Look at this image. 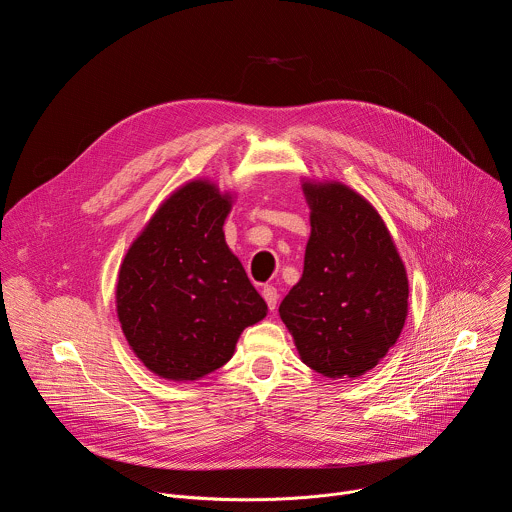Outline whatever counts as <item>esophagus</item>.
Returning <instances> with one entry per match:
<instances>
[{
	"label": "esophagus",
	"instance_id": "obj_1",
	"mask_svg": "<svg viewBox=\"0 0 512 512\" xmlns=\"http://www.w3.org/2000/svg\"><path fill=\"white\" fill-rule=\"evenodd\" d=\"M261 294H263V298H265V302H267L269 310H275V308H277V300H279L277 289H275L273 285H265Z\"/></svg>",
	"mask_w": 512,
	"mask_h": 512
}]
</instances>
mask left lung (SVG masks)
Masks as SVG:
<instances>
[{
	"label": "left lung",
	"mask_w": 512,
	"mask_h": 512,
	"mask_svg": "<svg viewBox=\"0 0 512 512\" xmlns=\"http://www.w3.org/2000/svg\"><path fill=\"white\" fill-rule=\"evenodd\" d=\"M312 235L279 316L302 360L328 379L371 371L397 342L409 285L377 210L342 184H306Z\"/></svg>",
	"instance_id": "left-lung-1"
}]
</instances>
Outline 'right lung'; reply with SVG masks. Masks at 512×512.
Returning a JSON list of instances; mask_svg holds the SVG:
<instances>
[{
  "instance_id": "right-lung-1",
  "label": "right lung",
  "mask_w": 512,
  "mask_h": 512,
  "mask_svg": "<svg viewBox=\"0 0 512 512\" xmlns=\"http://www.w3.org/2000/svg\"><path fill=\"white\" fill-rule=\"evenodd\" d=\"M231 202L202 180L174 192L129 247L117 314L137 358L156 375L196 381L233 356L265 300L225 243Z\"/></svg>"
}]
</instances>
